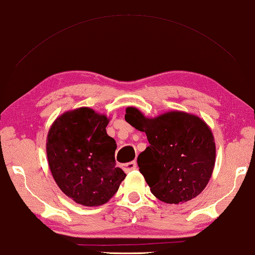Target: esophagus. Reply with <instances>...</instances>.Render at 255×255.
Masks as SVG:
<instances>
[{
    "label": "esophagus",
    "mask_w": 255,
    "mask_h": 255,
    "mask_svg": "<svg viewBox=\"0 0 255 255\" xmlns=\"http://www.w3.org/2000/svg\"><path fill=\"white\" fill-rule=\"evenodd\" d=\"M136 168V162L135 161H130V162H127V164L123 165V170L124 172H131V170L135 169Z\"/></svg>",
    "instance_id": "esophagus-1"
}]
</instances>
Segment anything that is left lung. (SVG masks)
<instances>
[{
    "label": "left lung",
    "mask_w": 255,
    "mask_h": 255,
    "mask_svg": "<svg viewBox=\"0 0 255 255\" xmlns=\"http://www.w3.org/2000/svg\"><path fill=\"white\" fill-rule=\"evenodd\" d=\"M125 121L147 134L149 147L137 156V166L151 193L170 204L198 197L209 182L216 159L208 125L184 112L147 119L134 107L127 108Z\"/></svg>",
    "instance_id": "1"
}]
</instances>
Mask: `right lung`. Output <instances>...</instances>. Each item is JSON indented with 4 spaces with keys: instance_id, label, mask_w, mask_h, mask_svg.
<instances>
[{
    "instance_id": "1",
    "label": "right lung",
    "mask_w": 255,
    "mask_h": 255,
    "mask_svg": "<svg viewBox=\"0 0 255 255\" xmlns=\"http://www.w3.org/2000/svg\"><path fill=\"white\" fill-rule=\"evenodd\" d=\"M108 119L91 108L64 113L49 128L46 150L56 184L87 207L106 203L125 178L116 167V142L106 133Z\"/></svg>"
}]
</instances>
